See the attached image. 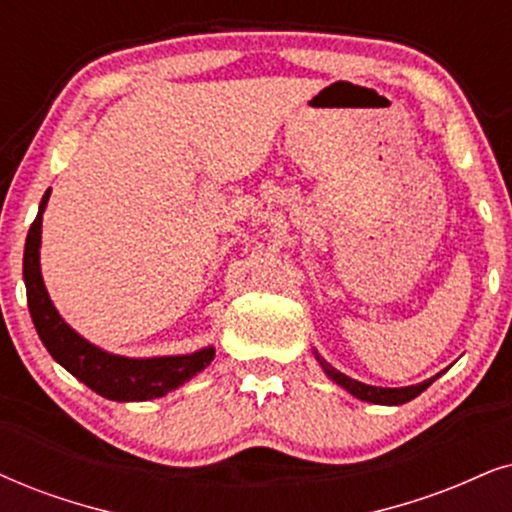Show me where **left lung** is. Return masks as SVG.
Masks as SVG:
<instances>
[{
    "mask_svg": "<svg viewBox=\"0 0 512 512\" xmlns=\"http://www.w3.org/2000/svg\"><path fill=\"white\" fill-rule=\"evenodd\" d=\"M316 361H319L323 373L328 375V378L333 380V383H338L340 387H345L349 394H354V397L361 399V401H371V404H385V406H399V404H406V401H411L413 397H418L420 392H425L428 387L435 383L439 375L435 378L425 380V383L420 385H409V387H373V385H366V383H359V380L349 378V375L340 373L338 368H333L328 364L326 359H321L319 354H316Z\"/></svg>",
    "mask_w": 512,
    "mask_h": 512,
    "instance_id": "left-lung-1",
    "label": "left lung"
}]
</instances>
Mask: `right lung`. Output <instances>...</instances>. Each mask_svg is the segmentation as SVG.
<instances>
[{
    "mask_svg": "<svg viewBox=\"0 0 512 512\" xmlns=\"http://www.w3.org/2000/svg\"><path fill=\"white\" fill-rule=\"evenodd\" d=\"M49 196L51 189L44 193L40 212H37L28 238H25L23 281L32 323H35V331L51 357L68 373H73L77 380H82L89 390L113 401H146L165 397L167 392L177 390L205 366H210V361L215 359V347L198 349V352L181 354V357L129 359L103 352L89 340H84L82 335H77L61 319L54 302L49 300L40 271L42 212L47 208Z\"/></svg>",
    "mask_w": 512,
    "mask_h": 512,
    "instance_id": "obj_1",
    "label": "right lung"
}]
</instances>
